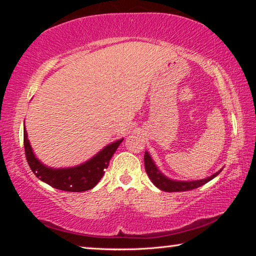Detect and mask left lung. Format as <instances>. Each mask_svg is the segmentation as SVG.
I'll list each match as a JSON object with an SVG mask.
<instances>
[{"label": "left lung", "mask_w": 256, "mask_h": 256, "mask_svg": "<svg viewBox=\"0 0 256 256\" xmlns=\"http://www.w3.org/2000/svg\"><path fill=\"white\" fill-rule=\"evenodd\" d=\"M144 167H146V174H148V176L150 177L151 182H152L158 188L164 190V192H183V190L198 188H200V186L208 183V182L211 180L212 178H214V177L218 174H220V172H222V170L216 172V174L201 180H193V182L172 180H168L167 177H164L162 172L157 170V167H156V164H154L152 159H151V157L146 151L144 154Z\"/></svg>", "instance_id": "8db88e82"}]
</instances>
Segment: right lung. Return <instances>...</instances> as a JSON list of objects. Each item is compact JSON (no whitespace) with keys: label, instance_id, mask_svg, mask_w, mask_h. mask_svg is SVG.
<instances>
[{"label":"right lung","instance_id":"right-lung-1","mask_svg":"<svg viewBox=\"0 0 256 256\" xmlns=\"http://www.w3.org/2000/svg\"><path fill=\"white\" fill-rule=\"evenodd\" d=\"M123 138L114 142L100 152L94 156L89 162L73 168H64V170H52L42 164L40 160L34 157L29 140L27 138L26 128L24 130V146L26 159L29 167L36 177L45 182L54 188L66 190V192H84L94 188L97 183L105 174V170L110 164V160L118 148Z\"/></svg>","mask_w":256,"mask_h":256}]
</instances>
